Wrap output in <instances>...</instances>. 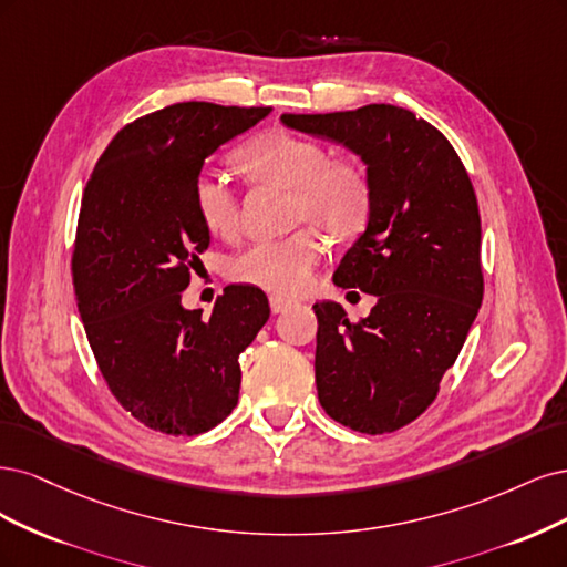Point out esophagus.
Instances as JSON below:
<instances>
[{"label":"esophagus","mask_w":567,"mask_h":567,"mask_svg":"<svg viewBox=\"0 0 567 567\" xmlns=\"http://www.w3.org/2000/svg\"><path fill=\"white\" fill-rule=\"evenodd\" d=\"M295 306V301H289V299H282V297H270V308H272V313H285L287 308H291Z\"/></svg>","instance_id":"1"}]
</instances>
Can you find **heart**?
I'll return each instance as SVG.
<instances>
[{
    "instance_id": "1",
    "label": "heart",
    "mask_w": 567,
    "mask_h": 567,
    "mask_svg": "<svg viewBox=\"0 0 567 567\" xmlns=\"http://www.w3.org/2000/svg\"><path fill=\"white\" fill-rule=\"evenodd\" d=\"M240 172L289 190V221L310 224L334 240L353 237L368 224L372 190L360 167L330 159L324 145L291 132H268L245 143L235 155ZM193 205L203 226L216 237H230L240 221L237 197L228 181L203 174L195 181ZM320 240L310 230H297L282 240H264L247 247L230 264V278L261 287L272 295H301L313 280L320 261Z\"/></svg>"
}]
</instances>
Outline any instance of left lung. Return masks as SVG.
<instances>
[{"mask_svg":"<svg viewBox=\"0 0 567 567\" xmlns=\"http://www.w3.org/2000/svg\"><path fill=\"white\" fill-rule=\"evenodd\" d=\"M289 130L343 145L368 167V226L334 285L377 297L351 322L341 303L318 316L322 410L360 433L398 431L422 414L460 355L483 301L481 214L450 141L412 111L372 103L327 115H282Z\"/></svg>","mask_w":567,"mask_h":567,"instance_id":"1","label":"left lung"}]
</instances>
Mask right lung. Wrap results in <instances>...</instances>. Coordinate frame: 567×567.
Segmentation results:
<instances>
[{
    "mask_svg": "<svg viewBox=\"0 0 567 567\" xmlns=\"http://www.w3.org/2000/svg\"><path fill=\"white\" fill-rule=\"evenodd\" d=\"M270 107L174 103L126 124L84 188L72 287L91 351L126 412L169 435L221 424L240 395V353L266 324L259 287L230 285L212 316L181 291L209 247L193 205L205 159Z\"/></svg>",
    "mask_w": 567,
    "mask_h": 567,
    "instance_id": "right-lung-1",
    "label": "right lung"
}]
</instances>
